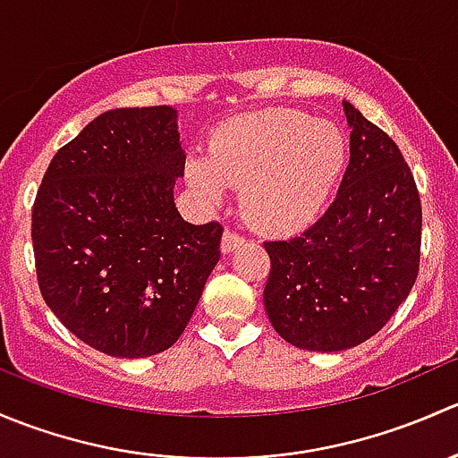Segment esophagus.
Wrapping results in <instances>:
<instances>
[{"label": "esophagus", "instance_id": "esophagus-1", "mask_svg": "<svg viewBox=\"0 0 458 458\" xmlns=\"http://www.w3.org/2000/svg\"><path fill=\"white\" fill-rule=\"evenodd\" d=\"M242 243H243V237H239V234L233 233V230H225L224 237H221V252L228 255V252H233L234 248H239Z\"/></svg>", "mask_w": 458, "mask_h": 458}]
</instances>
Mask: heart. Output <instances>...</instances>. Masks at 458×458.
Returning <instances> with one entry per match:
<instances>
[{
  "mask_svg": "<svg viewBox=\"0 0 458 458\" xmlns=\"http://www.w3.org/2000/svg\"><path fill=\"white\" fill-rule=\"evenodd\" d=\"M348 164L339 128L310 114L272 108L216 131L206 159H191L186 177L197 195L219 206L225 188L242 191V210L266 233L290 234L318 219Z\"/></svg>",
  "mask_w": 458,
  "mask_h": 458,
  "instance_id": "1",
  "label": "heart"
}]
</instances>
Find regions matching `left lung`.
<instances>
[{
	"label": "left lung",
	"instance_id": "1",
	"mask_svg": "<svg viewBox=\"0 0 458 458\" xmlns=\"http://www.w3.org/2000/svg\"><path fill=\"white\" fill-rule=\"evenodd\" d=\"M350 164L336 199L299 237L266 242L263 306L281 339L341 352L408 299L421 259V199L396 143L344 101Z\"/></svg>",
	"mask_w": 458,
	"mask_h": 458
}]
</instances>
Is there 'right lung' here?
<instances>
[{
    "instance_id": "1",
    "label": "right lung",
    "mask_w": 458,
    "mask_h": 458,
    "mask_svg": "<svg viewBox=\"0 0 458 458\" xmlns=\"http://www.w3.org/2000/svg\"><path fill=\"white\" fill-rule=\"evenodd\" d=\"M177 110L114 108L50 161L32 206L44 301L90 348L143 359L182 336L219 261V224L183 221Z\"/></svg>"
}]
</instances>
